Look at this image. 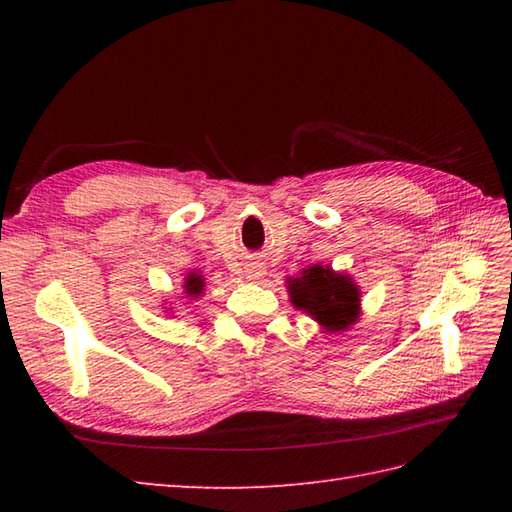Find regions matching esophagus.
Instances as JSON below:
<instances>
[{
    "label": "esophagus",
    "instance_id": "obj_1",
    "mask_svg": "<svg viewBox=\"0 0 512 512\" xmlns=\"http://www.w3.org/2000/svg\"><path fill=\"white\" fill-rule=\"evenodd\" d=\"M244 273H246V279L257 281V279H262L266 275V268L262 264H248Z\"/></svg>",
    "mask_w": 512,
    "mask_h": 512
}]
</instances>
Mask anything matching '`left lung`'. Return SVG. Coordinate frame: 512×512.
Here are the masks:
<instances>
[{"label": "left lung", "instance_id": "1", "mask_svg": "<svg viewBox=\"0 0 512 512\" xmlns=\"http://www.w3.org/2000/svg\"><path fill=\"white\" fill-rule=\"evenodd\" d=\"M292 306L317 321L325 332H345L361 314V290L350 275L314 264L286 281Z\"/></svg>", "mask_w": 512, "mask_h": 512}]
</instances>
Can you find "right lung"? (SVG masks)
<instances>
[{
    "label": "right lung",
    "instance_id": "add662e5",
    "mask_svg": "<svg viewBox=\"0 0 512 512\" xmlns=\"http://www.w3.org/2000/svg\"><path fill=\"white\" fill-rule=\"evenodd\" d=\"M202 290H204L202 275H198V273L187 275V279H184V295L198 299L202 295Z\"/></svg>",
    "mask_w": 512,
    "mask_h": 512
}]
</instances>
